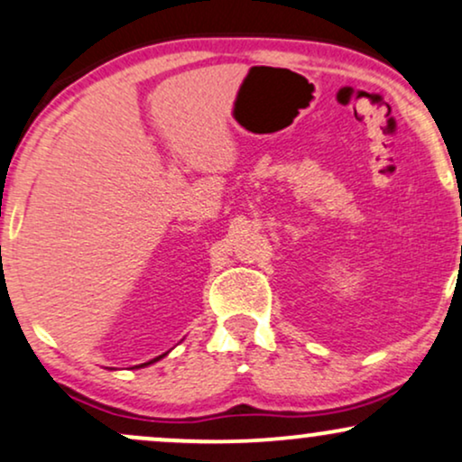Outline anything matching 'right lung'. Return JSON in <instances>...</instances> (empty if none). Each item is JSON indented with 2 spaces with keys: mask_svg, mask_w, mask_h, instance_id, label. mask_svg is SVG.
<instances>
[{
  "mask_svg": "<svg viewBox=\"0 0 462 462\" xmlns=\"http://www.w3.org/2000/svg\"><path fill=\"white\" fill-rule=\"evenodd\" d=\"M161 357H162V356H158V357H153V360H152V362H145V364H141V366H147V364H153V362H158V360H161Z\"/></svg>",
  "mask_w": 462,
  "mask_h": 462,
  "instance_id": "add662e5",
  "label": "right lung"
}]
</instances>
